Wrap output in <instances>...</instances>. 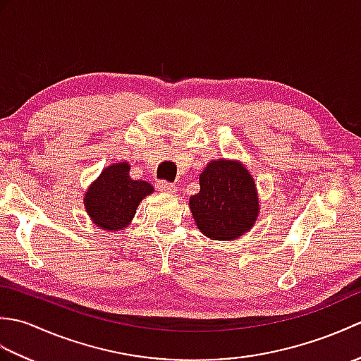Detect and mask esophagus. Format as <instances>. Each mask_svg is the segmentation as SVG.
<instances>
[{"label":"esophagus","instance_id":"esophagus-1","mask_svg":"<svg viewBox=\"0 0 361 361\" xmlns=\"http://www.w3.org/2000/svg\"><path fill=\"white\" fill-rule=\"evenodd\" d=\"M157 189L159 190V192H164V194H175L176 192V188L167 181H158Z\"/></svg>","mask_w":361,"mask_h":361}]
</instances>
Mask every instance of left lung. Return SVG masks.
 Returning <instances> with one entry per match:
<instances>
[{
    "label": "left lung",
    "mask_w": 361,
    "mask_h": 361,
    "mask_svg": "<svg viewBox=\"0 0 361 361\" xmlns=\"http://www.w3.org/2000/svg\"><path fill=\"white\" fill-rule=\"evenodd\" d=\"M198 180L200 192L189 198V208L206 237L231 242L255 226L260 211L259 194L243 163L212 159Z\"/></svg>",
    "instance_id": "obj_1"
}]
</instances>
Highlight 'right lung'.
I'll return each instance as SVG.
<instances>
[{
  "instance_id": "add662e5",
  "label": "right lung",
  "mask_w": 361,
  "mask_h": 361,
  "mask_svg": "<svg viewBox=\"0 0 361 361\" xmlns=\"http://www.w3.org/2000/svg\"><path fill=\"white\" fill-rule=\"evenodd\" d=\"M152 192L150 183L130 178V164L121 161L106 166L91 183L83 206L97 228L118 233L132 224L137 206Z\"/></svg>"
}]
</instances>
